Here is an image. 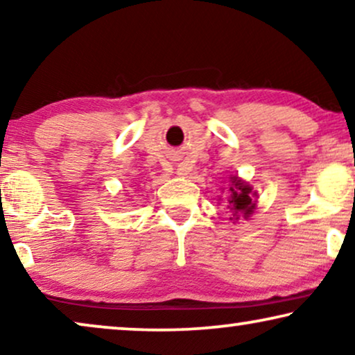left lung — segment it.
Wrapping results in <instances>:
<instances>
[{"label":"left lung","mask_w":355,"mask_h":355,"mask_svg":"<svg viewBox=\"0 0 355 355\" xmlns=\"http://www.w3.org/2000/svg\"><path fill=\"white\" fill-rule=\"evenodd\" d=\"M230 192L231 196L227 198V208L232 211V216H236L234 220H239V216L249 220L257 207V192L252 191L249 184L237 176L231 178Z\"/></svg>","instance_id":"8db88e82"}]
</instances>
